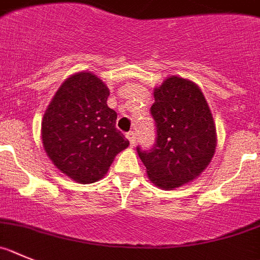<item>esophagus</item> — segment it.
<instances>
[{"mask_svg": "<svg viewBox=\"0 0 260 260\" xmlns=\"http://www.w3.org/2000/svg\"><path fill=\"white\" fill-rule=\"evenodd\" d=\"M127 139L129 140L131 146H135V142H136V132H135V131H131V132L127 133Z\"/></svg>", "mask_w": 260, "mask_h": 260, "instance_id": "obj_1", "label": "esophagus"}]
</instances>
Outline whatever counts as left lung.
<instances>
[{"label": "left lung", "mask_w": 260, "mask_h": 260, "mask_svg": "<svg viewBox=\"0 0 260 260\" xmlns=\"http://www.w3.org/2000/svg\"><path fill=\"white\" fill-rule=\"evenodd\" d=\"M154 100L155 142L147 150L136 149L149 179L170 190L188 184L209 166L216 129L205 95L191 81L171 76L154 90Z\"/></svg>", "instance_id": "1"}]
</instances>
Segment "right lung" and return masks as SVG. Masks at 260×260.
<instances>
[{
    "mask_svg": "<svg viewBox=\"0 0 260 260\" xmlns=\"http://www.w3.org/2000/svg\"><path fill=\"white\" fill-rule=\"evenodd\" d=\"M110 90L90 74L72 75L60 85L43 119V144L51 162L80 184L102 179L129 145L107 106Z\"/></svg>",
    "mask_w": 260,
    "mask_h": 260,
    "instance_id": "right-lung-1",
    "label": "right lung"
}]
</instances>
